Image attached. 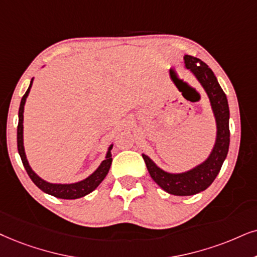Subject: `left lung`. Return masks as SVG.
<instances>
[{
  "instance_id": "1",
  "label": "left lung",
  "mask_w": 257,
  "mask_h": 257,
  "mask_svg": "<svg viewBox=\"0 0 257 257\" xmlns=\"http://www.w3.org/2000/svg\"><path fill=\"white\" fill-rule=\"evenodd\" d=\"M184 59L187 69H190L196 74L198 80L201 83L209 96L217 122V140L215 148L209 159L186 173H167V172L160 170L148 157L142 155L152 179L162 190L174 194V196H192V194L206 190L216 179L217 174L219 173L223 162L228 155L230 144V112L228 99L217 82L216 76L213 74L212 70L198 58L186 54Z\"/></svg>"
}]
</instances>
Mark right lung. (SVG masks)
<instances>
[{
  "mask_svg": "<svg viewBox=\"0 0 257 257\" xmlns=\"http://www.w3.org/2000/svg\"><path fill=\"white\" fill-rule=\"evenodd\" d=\"M33 80V79H32ZM31 85H29L28 90L26 91V93L22 97L20 108H19V124H18V151L19 154H20L22 164H24V167L27 174L29 175L32 181L37 185V186L40 188L41 191H44L45 193L51 194V196H54L57 198H61V199H77V198L84 197L90 192H92L95 188L98 186V185L102 183L103 179L106 177L108 172L110 170V166H111V151L112 146L109 148L108 154H106V159L100 164V166L97 168L95 173H92L89 178H86L85 180L79 181V183L76 184H70V185H56V184H50L44 181L40 178L38 177L37 174L32 171V168L29 167L27 159H26L25 155V149H24V139H22V131H24V124H22V121H24V105L26 102V98H27L29 90H31Z\"/></svg>",
  "mask_w": 257,
  "mask_h": 257,
  "instance_id": "right-lung-1",
  "label": "right lung"
}]
</instances>
